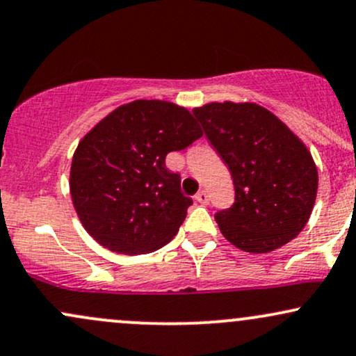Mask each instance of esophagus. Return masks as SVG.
I'll return each instance as SVG.
<instances>
[{"instance_id":"obj_1","label":"esophagus","mask_w":356,"mask_h":356,"mask_svg":"<svg viewBox=\"0 0 356 356\" xmlns=\"http://www.w3.org/2000/svg\"><path fill=\"white\" fill-rule=\"evenodd\" d=\"M195 201L202 204V206H206V204H209V194H207L206 191L197 192V194H195Z\"/></svg>"}]
</instances>
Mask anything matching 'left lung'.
<instances>
[{"label":"left lung","instance_id":"left-lung-1","mask_svg":"<svg viewBox=\"0 0 356 356\" xmlns=\"http://www.w3.org/2000/svg\"><path fill=\"white\" fill-rule=\"evenodd\" d=\"M192 113L234 184L232 207L214 216L224 238L254 254L295 239L318 191L316 164L303 142L275 113L251 102H211Z\"/></svg>","mask_w":356,"mask_h":356}]
</instances>
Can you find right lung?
Listing matches in <instances>:
<instances>
[{
  "label": "right lung",
  "instance_id": "obj_1",
  "mask_svg": "<svg viewBox=\"0 0 356 356\" xmlns=\"http://www.w3.org/2000/svg\"><path fill=\"white\" fill-rule=\"evenodd\" d=\"M202 137L187 108L165 100L120 105L85 134L72 159L70 194L100 246L147 254L177 234L192 204L165 155Z\"/></svg>",
  "mask_w": 356,
  "mask_h": 356
}]
</instances>
